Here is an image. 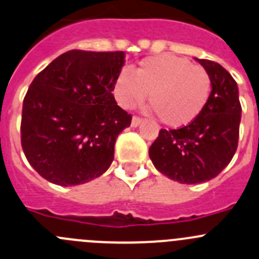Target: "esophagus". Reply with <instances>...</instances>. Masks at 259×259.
<instances>
[{
	"label": "esophagus",
	"instance_id": "1",
	"mask_svg": "<svg viewBox=\"0 0 259 259\" xmlns=\"http://www.w3.org/2000/svg\"><path fill=\"white\" fill-rule=\"evenodd\" d=\"M143 121V119L142 117H139V116H133V119H132V126L133 127H137V126H139V124L140 122Z\"/></svg>",
	"mask_w": 259,
	"mask_h": 259
}]
</instances>
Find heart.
<instances>
[{"label":"heart","mask_w":259,"mask_h":259,"mask_svg":"<svg viewBox=\"0 0 259 259\" xmlns=\"http://www.w3.org/2000/svg\"><path fill=\"white\" fill-rule=\"evenodd\" d=\"M206 69L175 55L145 58L134 74L121 69L114 81V95L122 107H133L150 94V105L163 124L182 127L201 115L211 94Z\"/></svg>","instance_id":"1"}]
</instances>
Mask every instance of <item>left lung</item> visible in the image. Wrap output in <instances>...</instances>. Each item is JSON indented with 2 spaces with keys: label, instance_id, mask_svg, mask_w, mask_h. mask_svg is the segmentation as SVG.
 Here are the masks:
<instances>
[{
  "label": "left lung",
  "instance_id": "8db88e82",
  "mask_svg": "<svg viewBox=\"0 0 259 259\" xmlns=\"http://www.w3.org/2000/svg\"><path fill=\"white\" fill-rule=\"evenodd\" d=\"M211 78L209 102L199 117L180 129H160L149 148L154 167L180 183L217 177L234 157L242 106L235 79L219 63L197 59Z\"/></svg>",
  "mask_w": 259,
  "mask_h": 259
}]
</instances>
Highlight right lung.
<instances>
[{
    "label": "right lung",
    "mask_w": 259,
    "mask_h": 259,
    "mask_svg": "<svg viewBox=\"0 0 259 259\" xmlns=\"http://www.w3.org/2000/svg\"><path fill=\"white\" fill-rule=\"evenodd\" d=\"M124 58V52L69 50L31 82L22 104L21 145L47 181L76 186L109 169L117 135L132 122L112 95Z\"/></svg>",
    "instance_id": "add662e5"
}]
</instances>
